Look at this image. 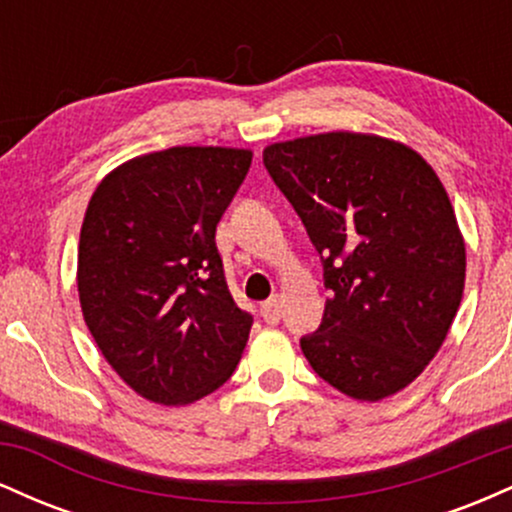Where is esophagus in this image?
I'll list each match as a JSON object with an SVG mask.
<instances>
[{
	"label": "esophagus",
	"instance_id": "34e87169",
	"mask_svg": "<svg viewBox=\"0 0 512 512\" xmlns=\"http://www.w3.org/2000/svg\"><path fill=\"white\" fill-rule=\"evenodd\" d=\"M260 315H262V320L267 322V325H276V322L281 320V298L272 296L269 301H264L260 305Z\"/></svg>",
	"mask_w": 512,
	"mask_h": 512
}]
</instances>
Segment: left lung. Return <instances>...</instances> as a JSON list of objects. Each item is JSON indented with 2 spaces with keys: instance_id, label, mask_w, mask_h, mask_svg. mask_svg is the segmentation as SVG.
Returning a JSON list of instances; mask_svg holds the SVG:
<instances>
[{
  "instance_id": "8db88e82",
  "label": "left lung",
  "mask_w": 512,
  "mask_h": 512,
  "mask_svg": "<svg viewBox=\"0 0 512 512\" xmlns=\"http://www.w3.org/2000/svg\"><path fill=\"white\" fill-rule=\"evenodd\" d=\"M262 161L330 289L305 358L358 402L397 395L438 354L462 301L467 250L443 182L411 146L349 129L274 142Z\"/></svg>"
}]
</instances>
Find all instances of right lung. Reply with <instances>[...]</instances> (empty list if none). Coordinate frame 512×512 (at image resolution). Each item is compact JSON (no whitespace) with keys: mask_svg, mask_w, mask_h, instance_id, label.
Wrapping results in <instances>:
<instances>
[{"mask_svg":"<svg viewBox=\"0 0 512 512\" xmlns=\"http://www.w3.org/2000/svg\"><path fill=\"white\" fill-rule=\"evenodd\" d=\"M250 163V149L173 146L120 163L88 199L81 313L110 368L149 402H197L243 356L252 317L228 293L214 236Z\"/></svg>","mask_w":512,"mask_h":512,"instance_id":"1","label":"right lung"}]
</instances>
